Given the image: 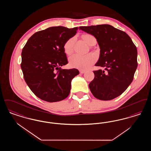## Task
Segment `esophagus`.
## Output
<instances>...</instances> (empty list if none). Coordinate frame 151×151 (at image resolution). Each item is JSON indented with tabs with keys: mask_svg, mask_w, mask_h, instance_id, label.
I'll return each instance as SVG.
<instances>
[{
	"mask_svg": "<svg viewBox=\"0 0 151 151\" xmlns=\"http://www.w3.org/2000/svg\"><path fill=\"white\" fill-rule=\"evenodd\" d=\"M80 73H86V71H84V70H80Z\"/></svg>",
	"mask_w": 151,
	"mask_h": 151,
	"instance_id": "1",
	"label": "esophagus"
}]
</instances>
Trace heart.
Returning <instances> with one entry per match:
<instances>
[{
    "label": "heart",
    "instance_id": "1",
    "mask_svg": "<svg viewBox=\"0 0 151 151\" xmlns=\"http://www.w3.org/2000/svg\"><path fill=\"white\" fill-rule=\"evenodd\" d=\"M83 39L89 45H91L94 41H96L94 37L89 34H86L83 36ZM75 38L72 37L68 39L64 44L63 49L65 54L70 55L73 50V45ZM96 57L94 54H89L87 55L73 54L69 58L70 65L74 68L80 70H86L88 69L96 61Z\"/></svg>",
    "mask_w": 151,
    "mask_h": 151
}]
</instances>
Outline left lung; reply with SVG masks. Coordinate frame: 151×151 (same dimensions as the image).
<instances>
[{"label":"left lung","instance_id":"8db88e82","mask_svg":"<svg viewBox=\"0 0 151 151\" xmlns=\"http://www.w3.org/2000/svg\"><path fill=\"white\" fill-rule=\"evenodd\" d=\"M79 30L96 38L100 54L95 65L106 71H93L94 78L89 84L92 93L101 100L118 97L134 79L137 67V47L127 33L110 25L80 27Z\"/></svg>","mask_w":151,"mask_h":151}]
</instances>
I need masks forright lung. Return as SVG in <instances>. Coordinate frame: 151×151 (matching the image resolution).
<instances>
[{"label":"right lung","mask_w":151,"mask_h":151,"mask_svg":"<svg viewBox=\"0 0 151 151\" xmlns=\"http://www.w3.org/2000/svg\"><path fill=\"white\" fill-rule=\"evenodd\" d=\"M78 27H52L29 38L22 53L21 68L30 90L40 99L54 102L69 95L71 81L79 75L75 68L61 69L68 63L63 46L75 36Z\"/></svg>","instance_id":"right-lung-1"}]
</instances>
